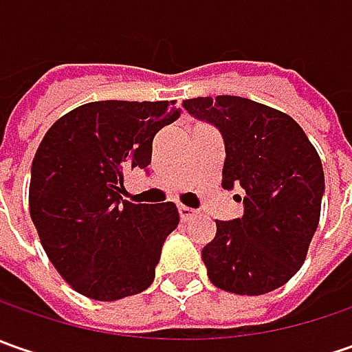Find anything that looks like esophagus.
Instances as JSON below:
<instances>
[{
  "label": "esophagus",
  "instance_id": "esophagus-1",
  "mask_svg": "<svg viewBox=\"0 0 352 352\" xmlns=\"http://www.w3.org/2000/svg\"><path fill=\"white\" fill-rule=\"evenodd\" d=\"M178 213H180V219L182 221H188V219H192L196 215L197 211L192 210V208H186V206H178Z\"/></svg>",
  "mask_w": 352,
  "mask_h": 352
}]
</instances>
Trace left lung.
Returning <instances> with one entry per match:
<instances>
[{
	"label": "left lung",
	"mask_w": 352,
	"mask_h": 352,
	"mask_svg": "<svg viewBox=\"0 0 352 352\" xmlns=\"http://www.w3.org/2000/svg\"><path fill=\"white\" fill-rule=\"evenodd\" d=\"M184 109L221 133L225 190L241 188L243 215L215 221L201 250L211 284L239 296L284 286L304 264L325 194L323 166L290 116L239 96L194 98Z\"/></svg>",
	"instance_id": "8db88e82"
}]
</instances>
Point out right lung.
Returning a JSON list of instances; mask_svg holds the SVG:
<instances>
[{
    "instance_id": "obj_1",
    "label": "right lung",
    "mask_w": 352,
    "mask_h": 352,
    "mask_svg": "<svg viewBox=\"0 0 352 352\" xmlns=\"http://www.w3.org/2000/svg\"><path fill=\"white\" fill-rule=\"evenodd\" d=\"M168 102H94L48 129L31 166L29 210L43 249L78 294L113 302L146 290L180 215L172 201L131 204L125 170L148 172Z\"/></svg>"
}]
</instances>
